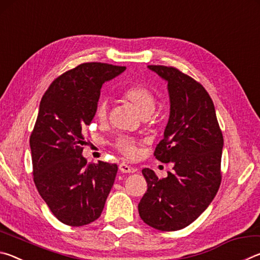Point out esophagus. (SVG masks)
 <instances>
[{
	"label": "esophagus",
	"mask_w": 260,
	"mask_h": 260,
	"mask_svg": "<svg viewBox=\"0 0 260 260\" xmlns=\"http://www.w3.org/2000/svg\"><path fill=\"white\" fill-rule=\"evenodd\" d=\"M119 170H120V172H122V173H134V172H136V169H134L133 166L126 164V162H121V164L119 165Z\"/></svg>",
	"instance_id": "1"
}]
</instances>
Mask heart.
<instances>
[{
  "mask_svg": "<svg viewBox=\"0 0 260 260\" xmlns=\"http://www.w3.org/2000/svg\"><path fill=\"white\" fill-rule=\"evenodd\" d=\"M122 99L127 102L131 103L136 109L141 116L143 118L149 117L155 110L156 100L155 96L148 89L147 87L142 85H132L127 87L122 91ZM95 117L100 121H105L108 118V104L105 102H100L95 110ZM116 148L119 150L122 155L134 158L138 155V143L134 140L121 138L116 142Z\"/></svg>",
  "mask_w": 260,
  "mask_h": 260,
  "instance_id": "obj_1",
  "label": "heart"
}]
</instances>
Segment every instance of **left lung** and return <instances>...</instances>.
<instances>
[{
    "label": "left lung",
    "instance_id": "1",
    "mask_svg": "<svg viewBox=\"0 0 260 260\" xmlns=\"http://www.w3.org/2000/svg\"><path fill=\"white\" fill-rule=\"evenodd\" d=\"M148 69L167 82L170 117L155 156L171 162L173 171L158 179L152 170H142L148 189L139 213L158 231H179L195 221L217 195L223 138L212 100L201 83L171 67Z\"/></svg>",
    "mask_w": 260,
    "mask_h": 260
}]
</instances>
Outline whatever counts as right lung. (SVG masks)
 Wrapping results in <instances>:
<instances>
[{
	"mask_svg": "<svg viewBox=\"0 0 260 260\" xmlns=\"http://www.w3.org/2000/svg\"><path fill=\"white\" fill-rule=\"evenodd\" d=\"M125 70L83 63L52 81L42 96L29 139L34 182L52 214L65 225L95 221L113 186L118 166L87 162L82 150L102 85Z\"/></svg>",
	"mask_w": 260,
	"mask_h": 260,
	"instance_id": "right-lung-1",
	"label": "right lung"
}]
</instances>
